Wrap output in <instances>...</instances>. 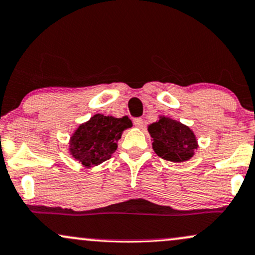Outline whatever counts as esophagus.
<instances>
[{
	"label": "esophagus",
	"mask_w": 255,
	"mask_h": 255,
	"mask_svg": "<svg viewBox=\"0 0 255 255\" xmlns=\"http://www.w3.org/2000/svg\"><path fill=\"white\" fill-rule=\"evenodd\" d=\"M133 123H134V126H135V127H138V128L144 127V120H142L141 117H138V119H134L133 120Z\"/></svg>",
	"instance_id": "1"
}]
</instances>
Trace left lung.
I'll list each match as a JSON object with an SVG mask.
<instances>
[{
	"instance_id": "obj_1",
	"label": "left lung",
	"mask_w": 255,
	"mask_h": 255,
	"mask_svg": "<svg viewBox=\"0 0 255 255\" xmlns=\"http://www.w3.org/2000/svg\"><path fill=\"white\" fill-rule=\"evenodd\" d=\"M152 147L159 157L172 162L187 161L195 155L197 149V139L194 132L183 123L169 119L159 117L147 127Z\"/></svg>"
}]
</instances>
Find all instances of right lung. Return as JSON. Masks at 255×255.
<instances>
[{"label": "right lung", "mask_w": 255, "mask_h": 255, "mask_svg": "<svg viewBox=\"0 0 255 255\" xmlns=\"http://www.w3.org/2000/svg\"><path fill=\"white\" fill-rule=\"evenodd\" d=\"M132 127L127 116L116 119L97 114L77 128L70 140V152L83 166L93 167L111 157L122 132Z\"/></svg>", "instance_id": "obj_1"}]
</instances>
